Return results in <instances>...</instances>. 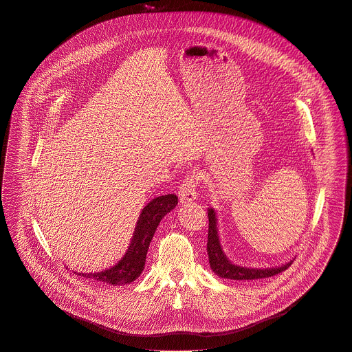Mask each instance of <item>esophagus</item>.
I'll return each instance as SVG.
<instances>
[{"label":"esophagus","instance_id":"34e87169","mask_svg":"<svg viewBox=\"0 0 352 352\" xmlns=\"http://www.w3.org/2000/svg\"><path fill=\"white\" fill-rule=\"evenodd\" d=\"M180 202H192L197 199V180L194 176H188L179 188Z\"/></svg>","mask_w":352,"mask_h":352}]
</instances>
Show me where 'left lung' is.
Masks as SVG:
<instances>
[{"instance_id":"left-lung-1","label":"left lung","mask_w":352,"mask_h":352,"mask_svg":"<svg viewBox=\"0 0 352 352\" xmlns=\"http://www.w3.org/2000/svg\"><path fill=\"white\" fill-rule=\"evenodd\" d=\"M208 218H209V228H208L206 251L209 258V266L219 277L230 278V280H256V278L274 276L280 272L286 270L293 263V261H289L283 265L272 266V267H247V266H240L237 263H233L226 256L222 248L219 233H218V218L214 208H208Z\"/></svg>"}]
</instances>
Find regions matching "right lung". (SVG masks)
<instances>
[{
  "mask_svg": "<svg viewBox=\"0 0 352 352\" xmlns=\"http://www.w3.org/2000/svg\"><path fill=\"white\" fill-rule=\"evenodd\" d=\"M176 205V194H166L153 198L140 212L131 241L124 255L113 266L105 270L78 274L85 278L113 286H124L134 282L144 270L147 251L160 222L172 209H175Z\"/></svg>",
  "mask_w": 352,
  "mask_h": 352,
  "instance_id": "1",
  "label": "right lung"
}]
</instances>
